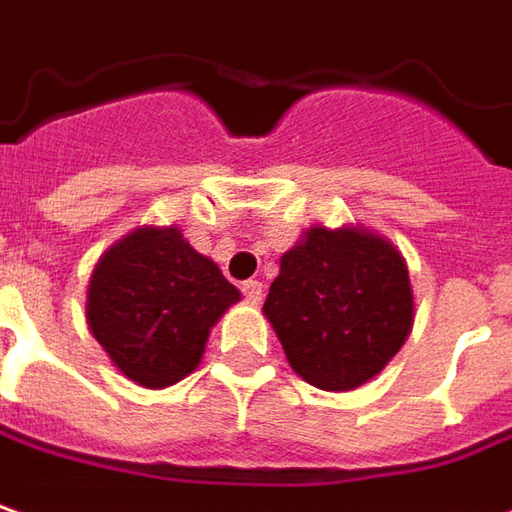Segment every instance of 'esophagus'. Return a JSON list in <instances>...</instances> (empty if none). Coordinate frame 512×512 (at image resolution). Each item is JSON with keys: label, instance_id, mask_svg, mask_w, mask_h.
<instances>
[{"label": "esophagus", "instance_id": "obj_1", "mask_svg": "<svg viewBox=\"0 0 512 512\" xmlns=\"http://www.w3.org/2000/svg\"><path fill=\"white\" fill-rule=\"evenodd\" d=\"M244 296H246V302H252V305H257L260 299H263V282H257V280H246L244 282Z\"/></svg>", "mask_w": 512, "mask_h": 512}]
</instances>
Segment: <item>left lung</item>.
Segmentation results:
<instances>
[{
    "label": "left lung",
    "mask_w": 512,
    "mask_h": 512,
    "mask_svg": "<svg viewBox=\"0 0 512 512\" xmlns=\"http://www.w3.org/2000/svg\"><path fill=\"white\" fill-rule=\"evenodd\" d=\"M263 313L302 380L352 391L380 374L410 335L405 257L371 232L313 227L282 255Z\"/></svg>",
    "instance_id": "left-lung-1"
}]
</instances>
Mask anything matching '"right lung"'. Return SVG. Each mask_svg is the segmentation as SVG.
I'll return each mask as SVG.
<instances>
[{
	"label": "right lung",
	"mask_w": 512,
	"mask_h": 512,
	"mask_svg": "<svg viewBox=\"0 0 512 512\" xmlns=\"http://www.w3.org/2000/svg\"><path fill=\"white\" fill-rule=\"evenodd\" d=\"M238 299V288L177 227H144L96 263L88 327L124 377L166 388L194 371L210 327Z\"/></svg>",
	"instance_id": "obj_1"
}]
</instances>
